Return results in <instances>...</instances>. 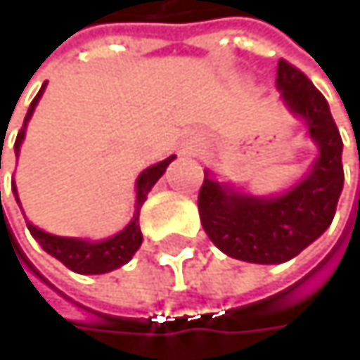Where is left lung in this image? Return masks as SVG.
Listing matches in <instances>:
<instances>
[{
    "label": "left lung",
    "mask_w": 360,
    "mask_h": 360,
    "mask_svg": "<svg viewBox=\"0 0 360 360\" xmlns=\"http://www.w3.org/2000/svg\"><path fill=\"white\" fill-rule=\"evenodd\" d=\"M275 87L285 110L300 118L317 156L288 189L271 195L244 191L204 171L198 210L210 242L231 258L281 264L319 240L333 221L344 187L342 137L321 91L279 60Z\"/></svg>",
    "instance_id": "1"
}]
</instances>
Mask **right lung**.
<instances>
[{
  "label": "right lung",
  "mask_w": 360,
  "mask_h": 360,
  "mask_svg": "<svg viewBox=\"0 0 360 360\" xmlns=\"http://www.w3.org/2000/svg\"><path fill=\"white\" fill-rule=\"evenodd\" d=\"M47 85V83H45ZM45 85L39 89V94L35 96V100L31 102V108L25 116V124L16 137V143H14V154H16V160L20 156V146L25 141V135H27V127H29V120L33 118V112H35L37 104L45 91ZM177 156H169L148 169H143L139 173V177L135 181V212H133V219L127 223L124 229H120L118 233L104 238V240H91V238H64V236H53V233H47L43 229H39L37 225H33L31 221H27V227L31 231V236L37 240V244L47 252L49 256L58 258L64 266H68L70 271L79 273V275H102V273H110L122 264H127L133 254L139 250L141 246V229H139V210L143 206V202L148 200V193L152 191V187L156 185V181L160 179L167 171V167L175 160ZM12 191H14V198L22 210V204H20V198H18V189H16V183L12 179ZM25 214V210H22Z\"/></svg>",
  "instance_id": "obj_1"
}]
</instances>
